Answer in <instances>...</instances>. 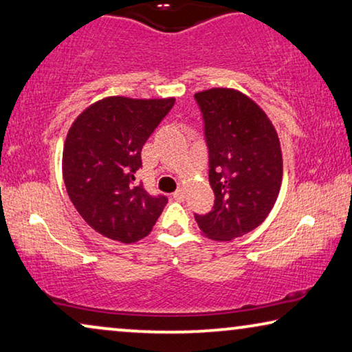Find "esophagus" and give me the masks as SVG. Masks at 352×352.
<instances>
[{"label": "esophagus", "mask_w": 352, "mask_h": 352, "mask_svg": "<svg viewBox=\"0 0 352 352\" xmlns=\"http://www.w3.org/2000/svg\"><path fill=\"white\" fill-rule=\"evenodd\" d=\"M174 199L177 201L185 199V190H183V188H178V190L174 192Z\"/></svg>", "instance_id": "esophagus-1"}]
</instances>
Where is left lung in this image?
<instances>
[{
  "mask_svg": "<svg viewBox=\"0 0 352 352\" xmlns=\"http://www.w3.org/2000/svg\"><path fill=\"white\" fill-rule=\"evenodd\" d=\"M209 148V182L215 204L195 215L214 241H232L263 223L279 196L282 153L266 113L236 89L195 94Z\"/></svg>",
  "mask_w": 352,
  "mask_h": 352,
  "instance_id": "obj_1",
  "label": "left lung"
}]
</instances>
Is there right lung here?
I'll list each match as a JSON object with an SVG mask.
<instances>
[{
	"label": "right lung",
	"instance_id": "right-lung-1",
	"mask_svg": "<svg viewBox=\"0 0 352 352\" xmlns=\"http://www.w3.org/2000/svg\"><path fill=\"white\" fill-rule=\"evenodd\" d=\"M175 98L107 97L87 107L68 131L62 170L67 192L86 223L108 239L150 234L167 204L135 183L142 148Z\"/></svg>",
	"mask_w": 352,
	"mask_h": 352
}]
</instances>
